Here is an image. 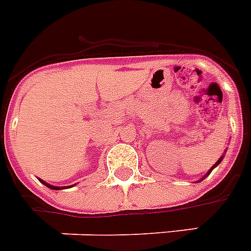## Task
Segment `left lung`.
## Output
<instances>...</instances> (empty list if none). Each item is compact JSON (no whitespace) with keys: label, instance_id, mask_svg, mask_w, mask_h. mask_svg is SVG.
I'll return each mask as SVG.
<instances>
[{"label":"left lung","instance_id":"left-lung-1","mask_svg":"<svg viewBox=\"0 0 251 251\" xmlns=\"http://www.w3.org/2000/svg\"><path fill=\"white\" fill-rule=\"evenodd\" d=\"M225 153H226V150H225ZM224 157H225V154H224V155H221V158L218 159V161H217V162H215L214 165H213V166H211L210 169H209V172L206 173V176H205V177H202L201 179H200V181H197V182H201V181H203V179H205V178L207 177V176H209V174H210L211 172H213V169H214V168H217V166H218V165H220V163L222 162V159H224Z\"/></svg>","mask_w":251,"mask_h":251}]
</instances>
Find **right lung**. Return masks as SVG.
Segmentation results:
<instances>
[{"label": "right lung", "instance_id": "add662e5", "mask_svg": "<svg viewBox=\"0 0 251 251\" xmlns=\"http://www.w3.org/2000/svg\"><path fill=\"white\" fill-rule=\"evenodd\" d=\"M41 182L44 183V185H45V186H48V187H50V189H53V190H61V189H64V187H59V186H53V185H50V183H48V182H45V181H42V179H40ZM73 186V185H70V187ZM65 187H69V186H65Z\"/></svg>", "mask_w": 251, "mask_h": 251}]
</instances>
